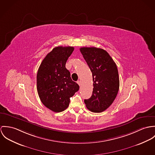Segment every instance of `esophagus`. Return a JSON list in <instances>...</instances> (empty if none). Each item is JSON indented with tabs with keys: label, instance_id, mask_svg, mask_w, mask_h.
<instances>
[{
	"label": "esophagus",
	"instance_id": "34e87169",
	"mask_svg": "<svg viewBox=\"0 0 155 155\" xmlns=\"http://www.w3.org/2000/svg\"><path fill=\"white\" fill-rule=\"evenodd\" d=\"M77 83H78V84L80 86H81V81H77Z\"/></svg>",
	"mask_w": 155,
	"mask_h": 155
}]
</instances>
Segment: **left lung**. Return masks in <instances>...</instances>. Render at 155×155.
I'll list each match as a JSON object with an SVG mask.
<instances>
[{
    "label": "left lung",
    "instance_id": "left-lung-1",
    "mask_svg": "<svg viewBox=\"0 0 155 155\" xmlns=\"http://www.w3.org/2000/svg\"><path fill=\"white\" fill-rule=\"evenodd\" d=\"M85 61L92 72L93 90L88 99H85L87 108L95 113L107 109L115 99L120 87L117 67L109 53L94 47L81 48Z\"/></svg>",
    "mask_w": 155,
    "mask_h": 155
}]
</instances>
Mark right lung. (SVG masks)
I'll list each match as a JSON object with an SVG mask.
<instances>
[{
	"label": "right lung",
	"mask_w": 155,
	"mask_h": 155,
	"mask_svg": "<svg viewBox=\"0 0 155 155\" xmlns=\"http://www.w3.org/2000/svg\"><path fill=\"white\" fill-rule=\"evenodd\" d=\"M74 48L58 46L53 49L43 60L37 74V89L43 104L54 112L65 110L70 97L79 90L73 81L66 62Z\"/></svg>",
	"instance_id": "add662e5"
}]
</instances>
